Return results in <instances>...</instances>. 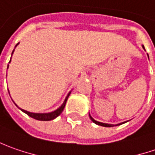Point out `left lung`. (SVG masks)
I'll return each mask as SVG.
<instances>
[{"label":"left lung","instance_id":"obj_1","mask_svg":"<svg viewBox=\"0 0 155 155\" xmlns=\"http://www.w3.org/2000/svg\"><path fill=\"white\" fill-rule=\"evenodd\" d=\"M142 48L145 50V48H144V46L142 45ZM148 56V55H147ZM89 117L91 118V120L94 122V124H98V125L100 126H103V127H113V126H117V125H121V124H124L126 122H128V121H126V122H123V123H120V124H104V123H101V122H99V121H96L95 119H94L93 117H92V116L89 114Z\"/></svg>","mask_w":155,"mask_h":155}]
</instances>
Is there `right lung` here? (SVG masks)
Listing matches in <instances>:
<instances>
[{"instance_id":"obj_1","label":"right lung","mask_w":155,"mask_h":155,"mask_svg":"<svg viewBox=\"0 0 155 155\" xmlns=\"http://www.w3.org/2000/svg\"><path fill=\"white\" fill-rule=\"evenodd\" d=\"M19 44H17L16 45H15V48L17 47ZM14 50L12 52V55L14 54ZM10 61H11V59H10ZM9 61V62H10ZM8 93H9V91H8ZM71 94V91L68 94V95L66 96V98L64 99V101H63V103L61 104V105L59 107V108H57L55 110H53V111H51V112H46V113H35V112H30V111H27V110H25L24 109H21V108H19V106L17 105V104H15V105L19 108V110H21L23 112H25V114H27L29 117H32V118H34V119H37V120H39V121H50V120H53V119H55L56 117H57L59 115L61 114V112H62V110L64 109V107H65V104H66V102H67V99L68 98V96L70 95ZM13 100V99H12Z\"/></svg>"}]
</instances>
